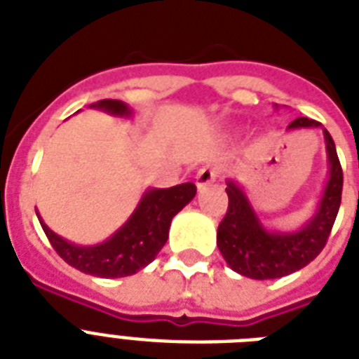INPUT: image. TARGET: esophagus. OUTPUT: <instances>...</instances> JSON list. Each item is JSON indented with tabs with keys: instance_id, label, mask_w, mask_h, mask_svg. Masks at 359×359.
Instances as JSON below:
<instances>
[{
	"instance_id": "esophagus-1",
	"label": "esophagus",
	"mask_w": 359,
	"mask_h": 359,
	"mask_svg": "<svg viewBox=\"0 0 359 359\" xmlns=\"http://www.w3.org/2000/svg\"><path fill=\"white\" fill-rule=\"evenodd\" d=\"M216 179H218V169L212 168V165H205V168L199 169V173H197V179H196L197 190L199 191L207 190L208 186L216 182Z\"/></svg>"
}]
</instances>
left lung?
<instances>
[{
	"label": "left lung",
	"instance_id": "8db88e82",
	"mask_svg": "<svg viewBox=\"0 0 359 359\" xmlns=\"http://www.w3.org/2000/svg\"><path fill=\"white\" fill-rule=\"evenodd\" d=\"M276 109H279L276 106ZM320 128L328 156V180L313 216L296 229H270L262 224L245 190L235 179L225 180L229 208L218 227L219 253L231 270L251 279H276L300 270L323 251L334 227L343 191V169L332 135L317 121L298 117L287 126L292 130Z\"/></svg>",
	"mask_w": 359,
	"mask_h": 359
}]
</instances>
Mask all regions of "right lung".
I'll list each match as a JSON object with an SVG mask.
<instances>
[{
  "label": "right lung",
  "instance_id": "obj_1",
  "mask_svg": "<svg viewBox=\"0 0 359 359\" xmlns=\"http://www.w3.org/2000/svg\"><path fill=\"white\" fill-rule=\"evenodd\" d=\"M91 108L102 109L114 117H132V109L123 100H98ZM196 184L171 186V188H147L130 218L100 244L80 245L53 233L39 212L36 218L53 250L70 266L97 278H126L140 272L156 259L168 242L171 219L196 197Z\"/></svg>",
  "mask_w": 359,
  "mask_h": 359
}]
</instances>
